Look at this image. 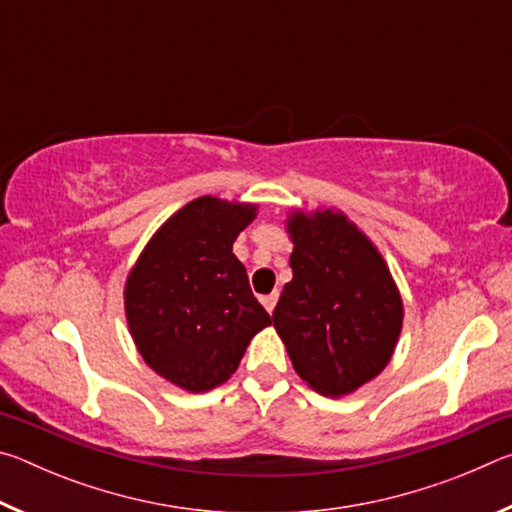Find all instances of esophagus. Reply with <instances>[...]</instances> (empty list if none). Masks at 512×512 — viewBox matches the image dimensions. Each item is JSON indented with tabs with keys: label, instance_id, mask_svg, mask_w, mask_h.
Listing matches in <instances>:
<instances>
[{
	"label": "esophagus",
	"instance_id": "1",
	"mask_svg": "<svg viewBox=\"0 0 512 512\" xmlns=\"http://www.w3.org/2000/svg\"><path fill=\"white\" fill-rule=\"evenodd\" d=\"M262 305L266 307L268 314H273V309L277 305V293H268V296H262Z\"/></svg>",
	"mask_w": 512,
	"mask_h": 512
}]
</instances>
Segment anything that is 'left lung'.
Instances as JSON below:
<instances>
[{
    "instance_id": "left-lung-1",
    "label": "left lung",
    "mask_w": 512,
    "mask_h": 512,
    "mask_svg": "<svg viewBox=\"0 0 512 512\" xmlns=\"http://www.w3.org/2000/svg\"><path fill=\"white\" fill-rule=\"evenodd\" d=\"M293 280L273 311L298 375L323 395H348L391 361L402 298L377 248L341 212L289 219Z\"/></svg>"
}]
</instances>
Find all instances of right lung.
<instances>
[{"mask_svg": "<svg viewBox=\"0 0 512 512\" xmlns=\"http://www.w3.org/2000/svg\"><path fill=\"white\" fill-rule=\"evenodd\" d=\"M255 210L196 198L155 232L128 275L126 318L137 350L185 391L223 384L250 339L273 323L232 253Z\"/></svg>", "mask_w": 512, "mask_h": 512, "instance_id": "add662e5", "label": "right lung"}]
</instances>
